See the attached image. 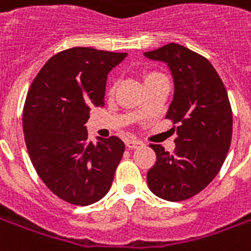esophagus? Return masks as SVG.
Wrapping results in <instances>:
<instances>
[{"mask_svg": "<svg viewBox=\"0 0 251 251\" xmlns=\"http://www.w3.org/2000/svg\"><path fill=\"white\" fill-rule=\"evenodd\" d=\"M126 147L129 149H137V148L144 147V142L137 138H129V140H126Z\"/></svg>", "mask_w": 251, "mask_h": 251, "instance_id": "esophagus-1", "label": "esophagus"}]
</instances>
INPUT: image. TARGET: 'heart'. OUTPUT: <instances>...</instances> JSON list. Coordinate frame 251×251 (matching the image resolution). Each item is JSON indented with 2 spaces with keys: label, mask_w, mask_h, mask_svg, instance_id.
<instances>
[{
  "label": "heart",
  "mask_w": 251,
  "mask_h": 251,
  "mask_svg": "<svg viewBox=\"0 0 251 251\" xmlns=\"http://www.w3.org/2000/svg\"><path fill=\"white\" fill-rule=\"evenodd\" d=\"M158 75H160V74H157V72H149V74H147V76H145V82L149 80V79H152V77L158 76Z\"/></svg>",
  "instance_id": "heart-1"
}]
</instances>
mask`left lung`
Here are the masks:
<instances>
[{
  "instance_id": "left-lung-1",
  "label": "left lung",
  "mask_w": 251,
  "mask_h": 251,
  "mask_svg": "<svg viewBox=\"0 0 251 251\" xmlns=\"http://www.w3.org/2000/svg\"><path fill=\"white\" fill-rule=\"evenodd\" d=\"M145 56L171 68L175 94L165 118L177 124L174 152L151 144L156 163L148 171V185L164 200L189 199L210 184L225 163L232 136L231 104L221 76L204 56L175 43Z\"/></svg>"
}]
</instances>
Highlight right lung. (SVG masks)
I'll return each instance as SVG.
<instances>
[{"label":"right lung","instance_id":"obj_1","mask_svg":"<svg viewBox=\"0 0 251 251\" xmlns=\"http://www.w3.org/2000/svg\"><path fill=\"white\" fill-rule=\"evenodd\" d=\"M127 53L75 47L53 55L30 84L23 129L30 161L57 198L93 204L109 192L125 152L118 137L87 140L91 106H103L106 80Z\"/></svg>","mask_w":251,"mask_h":251}]
</instances>
